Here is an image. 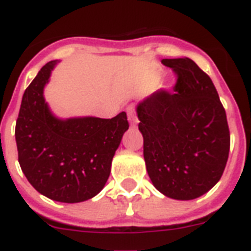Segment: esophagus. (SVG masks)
I'll return each instance as SVG.
<instances>
[{
    "label": "esophagus",
    "instance_id": "esophagus-1",
    "mask_svg": "<svg viewBox=\"0 0 251 251\" xmlns=\"http://www.w3.org/2000/svg\"><path fill=\"white\" fill-rule=\"evenodd\" d=\"M128 121H129L130 127H134V126L138 123L137 118H136V115H134L133 110H132V107H129V109H128Z\"/></svg>",
    "mask_w": 251,
    "mask_h": 251
}]
</instances>
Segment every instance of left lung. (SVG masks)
Segmentation results:
<instances>
[{
    "label": "left lung",
    "instance_id": "obj_1",
    "mask_svg": "<svg viewBox=\"0 0 251 251\" xmlns=\"http://www.w3.org/2000/svg\"><path fill=\"white\" fill-rule=\"evenodd\" d=\"M178 79L136 107L149 177L163 195L192 200L217 185L229 152V129L212 79L191 59H163Z\"/></svg>",
    "mask_w": 251,
    "mask_h": 251
}]
</instances>
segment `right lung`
I'll list each match as a JSON object with an SVG mask.
<instances>
[{"label":"right lung","mask_w":251,"mask_h":251,"mask_svg":"<svg viewBox=\"0 0 251 251\" xmlns=\"http://www.w3.org/2000/svg\"><path fill=\"white\" fill-rule=\"evenodd\" d=\"M57 63L43 66L23 95L15 140L19 164L29 183L51 200L73 204L102 190L129 124L124 111L111 119L56 117L43 90Z\"/></svg>","instance_id":"right-lung-1"}]
</instances>
